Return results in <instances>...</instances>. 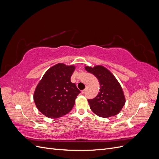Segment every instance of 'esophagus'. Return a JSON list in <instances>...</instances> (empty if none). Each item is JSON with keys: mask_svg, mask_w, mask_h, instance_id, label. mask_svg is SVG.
<instances>
[{"mask_svg": "<svg viewBox=\"0 0 159 159\" xmlns=\"http://www.w3.org/2000/svg\"><path fill=\"white\" fill-rule=\"evenodd\" d=\"M88 86H86V88H85V89H84V90H82V91H81V93H84L85 92V91L86 90H87L88 89Z\"/></svg>", "mask_w": 159, "mask_h": 159, "instance_id": "obj_1", "label": "esophagus"}]
</instances>
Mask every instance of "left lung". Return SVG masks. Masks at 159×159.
Wrapping results in <instances>:
<instances>
[{
	"mask_svg": "<svg viewBox=\"0 0 159 159\" xmlns=\"http://www.w3.org/2000/svg\"><path fill=\"white\" fill-rule=\"evenodd\" d=\"M85 69L98 78L100 85L98 95L88 100L91 111L98 116L103 118L117 115L125 103V97L116 78L102 65L94 67L86 66Z\"/></svg>",
	"mask_w": 159,
	"mask_h": 159,
	"instance_id": "obj_1",
	"label": "left lung"
}]
</instances>
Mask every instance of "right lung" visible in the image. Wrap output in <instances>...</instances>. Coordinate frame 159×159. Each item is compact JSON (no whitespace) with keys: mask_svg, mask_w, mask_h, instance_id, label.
Here are the masks:
<instances>
[{"mask_svg":"<svg viewBox=\"0 0 159 159\" xmlns=\"http://www.w3.org/2000/svg\"><path fill=\"white\" fill-rule=\"evenodd\" d=\"M75 69L74 65L57 64L48 70L34 93L36 106L46 117L56 119L68 113L73 108L80 91L71 82Z\"/></svg>","mask_w":159,"mask_h":159,"instance_id":"add662e5","label":"right lung"}]
</instances>
